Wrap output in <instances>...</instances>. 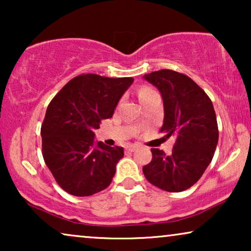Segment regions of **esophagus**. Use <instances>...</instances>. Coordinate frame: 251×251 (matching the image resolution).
Wrapping results in <instances>:
<instances>
[{"mask_svg": "<svg viewBox=\"0 0 251 251\" xmlns=\"http://www.w3.org/2000/svg\"><path fill=\"white\" fill-rule=\"evenodd\" d=\"M126 150L128 151V152H135V151L137 150V146L136 145H129Z\"/></svg>", "mask_w": 251, "mask_h": 251, "instance_id": "esophagus-1", "label": "esophagus"}]
</instances>
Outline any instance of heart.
Listing matches in <instances>:
<instances>
[{"label": "heart", "mask_w": 251, "mask_h": 251, "mask_svg": "<svg viewBox=\"0 0 251 251\" xmlns=\"http://www.w3.org/2000/svg\"><path fill=\"white\" fill-rule=\"evenodd\" d=\"M152 92H154V91L152 90V89H150V88H142V89H139V91H138L139 101H142L144 98L147 97V96H149L150 94H152Z\"/></svg>", "instance_id": "obj_1"}]
</instances>
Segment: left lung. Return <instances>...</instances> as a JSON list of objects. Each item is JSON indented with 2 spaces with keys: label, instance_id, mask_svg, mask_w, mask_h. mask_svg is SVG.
<instances>
[{
  "label": "left lung",
  "instance_id": "1",
  "mask_svg": "<svg viewBox=\"0 0 251 251\" xmlns=\"http://www.w3.org/2000/svg\"><path fill=\"white\" fill-rule=\"evenodd\" d=\"M163 100L166 138L176 137L173 153L152 149V161L143 167L146 179L167 192H181L200 179L218 143L214 105L207 94L186 75L161 70L144 75Z\"/></svg>",
  "mask_w": 251,
  "mask_h": 251
}]
</instances>
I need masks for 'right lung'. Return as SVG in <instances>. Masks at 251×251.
<instances>
[{
  "mask_svg": "<svg viewBox=\"0 0 251 251\" xmlns=\"http://www.w3.org/2000/svg\"><path fill=\"white\" fill-rule=\"evenodd\" d=\"M132 83V77L83 74L68 82L48 106L41 126L43 159L67 193L89 197L111 184L125 152L96 142L95 130L112 118Z\"/></svg>",
  "mask_w": 251,
  "mask_h": 251,
  "instance_id": "1",
  "label": "right lung"
}]
</instances>
